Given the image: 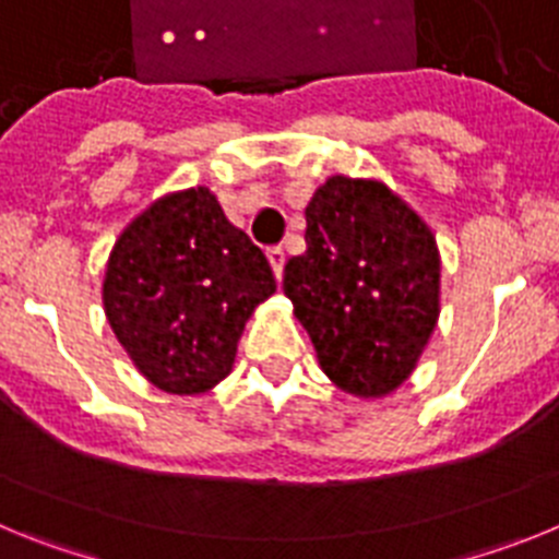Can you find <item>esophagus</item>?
Wrapping results in <instances>:
<instances>
[{
    "label": "esophagus",
    "mask_w": 559,
    "mask_h": 559,
    "mask_svg": "<svg viewBox=\"0 0 559 559\" xmlns=\"http://www.w3.org/2000/svg\"><path fill=\"white\" fill-rule=\"evenodd\" d=\"M269 263H271V271H274L276 280H283V269H285V251L280 249V246H274V249H269Z\"/></svg>",
    "instance_id": "34e87169"
}]
</instances>
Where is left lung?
I'll return each mask as SVG.
<instances>
[{
    "instance_id": "obj_1",
    "label": "left lung",
    "mask_w": 559,
    "mask_h": 559,
    "mask_svg": "<svg viewBox=\"0 0 559 559\" xmlns=\"http://www.w3.org/2000/svg\"><path fill=\"white\" fill-rule=\"evenodd\" d=\"M308 251L283 288L322 372L380 400L412 378L439 322L442 257L431 226L380 179L330 176L308 210Z\"/></svg>"
}]
</instances>
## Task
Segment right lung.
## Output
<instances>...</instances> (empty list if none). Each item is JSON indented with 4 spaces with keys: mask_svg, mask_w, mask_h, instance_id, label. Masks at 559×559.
<instances>
[{
    "mask_svg": "<svg viewBox=\"0 0 559 559\" xmlns=\"http://www.w3.org/2000/svg\"><path fill=\"white\" fill-rule=\"evenodd\" d=\"M274 290L269 260L218 195L187 187L151 201L114 240L103 310L142 378L185 397L231 372L246 322Z\"/></svg>",
    "mask_w": 559,
    "mask_h": 559,
    "instance_id": "1",
    "label": "right lung"
}]
</instances>
